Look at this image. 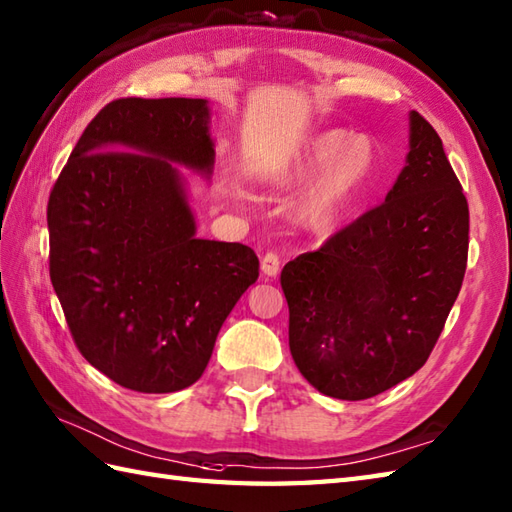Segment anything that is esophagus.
I'll return each mask as SVG.
<instances>
[{
    "label": "esophagus",
    "mask_w": 512,
    "mask_h": 512,
    "mask_svg": "<svg viewBox=\"0 0 512 512\" xmlns=\"http://www.w3.org/2000/svg\"><path fill=\"white\" fill-rule=\"evenodd\" d=\"M279 255L275 253H266L261 257V272H264L266 277H277L279 275Z\"/></svg>",
    "instance_id": "esophagus-1"
}]
</instances>
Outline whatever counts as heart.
<instances>
[{"label":"heart","mask_w":512,"mask_h":512,"mask_svg":"<svg viewBox=\"0 0 512 512\" xmlns=\"http://www.w3.org/2000/svg\"><path fill=\"white\" fill-rule=\"evenodd\" d=\"M379 165L373 135L327 128L305 137L264 174L272 185L288 187L314 175L296 202V218L307 229L323 231L340 224L368 194Z\"/></svg>","instance_id":"1"}]
</instances>
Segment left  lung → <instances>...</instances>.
Listing matches in <instances>:
<instances>
[{"mask_svg": "<svg viewBox=\"0 0 512 512\" xmlns=\"http://www.w3.org/2000/svg\"><path fill=\"white\" fill-rule=\"evenodd\" d=\"M469 207L430 122L382 205L281 270L290 353L318 392L375 397L430 358L467 268Z\"/></svg>", "mask_w": 512, "mask_h": 512, "instance_id": "obj_1", "label": "left lung"}]
</instances>
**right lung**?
Instances as JSON below:
<instances>
[{
	"label": "right lung",
	"instance_id": "1",
	"mask_svg": "<svg viewBox=\"0 0 512 512\" xmlns=\"http://www.w3.org/2000/svg\"><path fill=\"white\" fill-rule=\"evenodd\" d=\"M200 98H122L93 117L47 202L50 279L85 360L137 392L205 373L218 331L259 277L253 248L202 240L178 168L211 178Z\"/></svg>",
	"mask_w": 512,
	"mask_h": 512
}]
</instances>
